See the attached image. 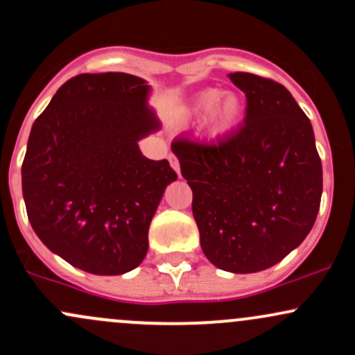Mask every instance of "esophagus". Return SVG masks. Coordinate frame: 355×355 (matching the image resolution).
I'll return each instance as SVG.
<instances>
[{
    "instance_id": "1",
    "label": "esophagus",
    "mask_w": 355,
    "mask_h": 355,
    "mask_svg": "<svg viewBox=\"0 0 355 355\" xmlns=\"http://www.w3.org/2000/svg\"><path fill=\"white\" fill-rule=\"evenodd\" d=\"M168 158H170V165H171V168H173V170L177 171L178 175H180V163H178V158H177V156H175L173 153H171V155L168 156Z\"/></svg>"
}]
</instances>
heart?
Masks as SVG:
<instances>
[{"instance_id": "1", "label": "heart", "mask_w": 355, "mask_h": 355, "mask_svg": "<svg viewBox=\"0 0 355 355\" xmlns=\"http://www.w3.org/2000/svg\"><path fill=\"white\" fill-rule=\"evenodd\" d=\"M221 95L223 93L219 89H204L202 93L196 96L192 105V112L197 115H204L211 112V115H209V130L214 136H223V134L230 132L243 115V102L236 95H226L219 101Z\"/></svg>"}]
</instances>
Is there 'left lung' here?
<instances>
[{"label":"left lung","instance_id":"1","mask_svg":"<svg viewBox=\"0 0 355 355\" xmlns=\"http://www.w3.org/2000/svg\"><path fill=\"white\" fill-rule=\"evenodd\" d=\"M230 80L246 96L243 122L216 141L180 136L173 144L204 255L223 270L250 274L281 262L308 236L322 200V159L289 89L241 71Z\"/></svg>","mask_w":355,"mask_h":355}]
</instances>
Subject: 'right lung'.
<instances>
[{"mask_svg":"<svg viewBox=\"0 0 355 355\" xmlns=\"http://www.w3.org/2000/svg\"><path fill=\"white\" fill-rule=\"evenodd\" d=\"M149 87L128 73L78 74L35 119L21 165L28 221L71 266L119 275L143 262L156 207L177 173L137 141L159 128Z\"/></svg>","mask_w":355,"mask_h":355,"instance_id":"add662e5","label":"right lung"}]
</instances>
